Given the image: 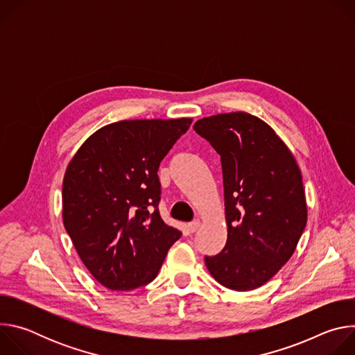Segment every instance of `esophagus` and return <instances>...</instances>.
I'll use <instances>...</instances> for the list:
<instances>
[{
	"instance_id": "esophagus-1",
	"label": "esophagus",
	"mask_w": 355,
	"mask_h": 355,
	"mask_svg": "<svg viewBox=\"0 0 355 355\" xmlns=\"http://www.w3.org/2000/svg\"><path fill=\"white\" fill-rule=\"evenodd\" d=\"M199 226H200V222L196 219V220H193V222H191V223L188 225V230H189L191 233H193V232H196V230L199 229Z\"/></svg>"
}]
</instances>
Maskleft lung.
Masks as SVG:
<instances>
[{"label": "left lung", "mask_w": 355, "mask_h": 355, "mask_svg": "<svg viewBox=\"0 0 355 355\" xmlns=\"http://www.w3.org/2000/svg\"><path fill=\"white\" fill-rule=\"evenodd\" d=\"M193 130L220 156L227 240L205 257L212 277L233 291L270 281L291 259L308 208L295 157L261 119L245 112L202 118Z\"/></svg>", "instance_id": "obj_1"}]
</instances>
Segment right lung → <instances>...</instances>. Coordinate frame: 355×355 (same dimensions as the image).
<instances>
[{
    "label": "right lung",
    "mask_w": 355,
    "mask_h": 355,
    "mask_svg": "<svg viewBox=\"0 0 355 355\" xmlns=\"http://www.w3.org/2000/svg\"><path fill=\"white\" fill-rule=\"evenodd\" d=\"M192 119H141L91 135L63 180V223L92 277L112 291L153 281L181 232L159 212L162 160Z\"/></svg>",
    "instance_id": "right-lung-1"
}]
</instances>
